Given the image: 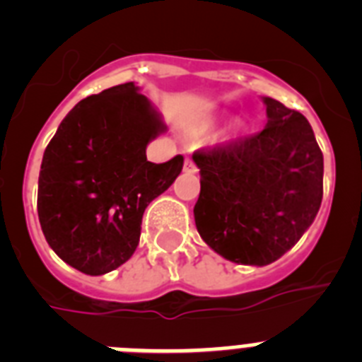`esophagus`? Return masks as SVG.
Returning <instances> with one entry per match:
<instances>
[{
	"mask_svg": "<svg viewBox=\"0 0 362 362\" xmlns=\"http://www.w3.org/2000/svg\"><path fill=\"white\" fill-rule=\"evenodd\" d=\"M185 172H190V174L197 172V166H196V163L192 161V158L185 159Z\"/></svg>",
	"mask_w": 362,
	"mask_h": 362,
	"instance_id": "obj_1",
	"label": "esophagus"
}]
</instances>
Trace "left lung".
<instances>
[{
    "label": "left lung",
    "instance_id": "8db88e82",
    "mask_svg": "<svg viewBox=\"0 0 362 362\" xmlns=\"http://www.w3.org/2000/svg\"><path fill=\"white\" fill-rule=\"evenodd\" d=\"M267 127L194 152L203 241L228 261L264 267L308 230L322 201V152L300 112L272 98Z\"/></svg>",
    "mask_w": 362,
    "mask_h": 362
}]
</instances>
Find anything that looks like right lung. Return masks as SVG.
<instances>
[{"label": "right lung", "mask_w": 362, "mask_h": 362, "mask_svg": "<svg viewBox=\"0 0 362 362\" xmlns=\"http://www.w3.org/2000/svg\"><path fill=\"white\" fill-rule=\"evenodd\" d=\"M165 124L130 83L81 99L43 153L37 216L45 239L76 270L103 276L139 245L150 201L183 170V156L150 163L146 145Z\"/></svg>", "instance_id": "add662e5"}]
</instances>
